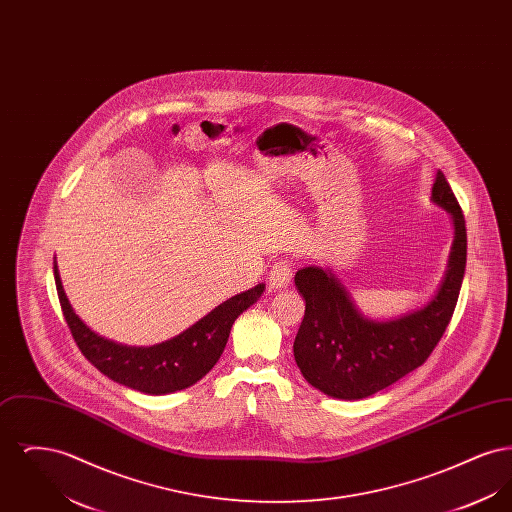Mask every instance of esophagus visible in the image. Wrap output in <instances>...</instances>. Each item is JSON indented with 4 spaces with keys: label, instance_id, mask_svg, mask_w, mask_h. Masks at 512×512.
I'll list each match as a JSON object with an SVG mask.
<instances>
[{
    "label": "esophagus",
    "instance_id": "34e87169",
    "mask_svg": "<svg viewBox=\"0 0 512 512\" xmlns=\"http://www.w3.org/2000/svg\"><path fill=\"white\" fill-rule=\"evenodd\" d=\"M292 282V267L288 261H278L268 272V286L272 290L288 288Z\"/></svg>",
    "mask_w": 512,
    "mask_h": 512
}]
</instances>
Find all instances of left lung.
Returning a JSON list of instances; mask_svg holds the SVG:
<instances>
[{
	"mask_svg": "<svg viewBox=\"0 0 512 512\" xmlns=\"http://www.w3.org/2000/svg\"><path fill=\"white\" fill-rule=\"evenodd\" d=\"M432 201L451 215L455 236L445 274L424 307L374 320L355 307L351 293L330 268L297 270L295 288L305 299V317L293 341V355L313 388L336 399H365L413 372L438 345L463 284L466 226L461 205L441 171L432 186Z\"/></svg>",
	"mask_w": 512,
	"mask_h": 512,
	"instance_id": "left-lung-1",
	"label": "left lung"
}]
</instances>
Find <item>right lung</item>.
I'll return each mask as SVG.
<instances>
[{
  "label": "right lung",
  "instance_id": "1",
  "mask_svg": "<svg viewBox=\"0 0 512 512\" xmlns=\"http://www.w3.org/2000/svg\"><path fill=\"white\" fill-rule=\"evenodd\" d=\"M53 276L63 315L82 355L113 382L149 395L186 390L199 382L217 365L234 320L257 303L265 292V284H257L247 292L226 299L171 340L149 347H132L101 338L78 318L63 290L55 259Z\"/></svg>",
  "mask_w": 512,
  "mask_h": 512
}]
</instances>
